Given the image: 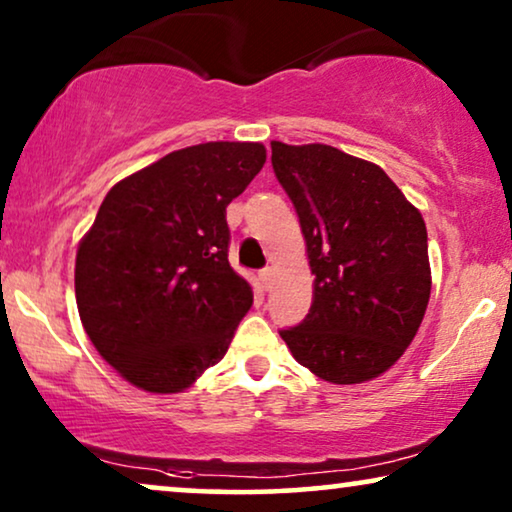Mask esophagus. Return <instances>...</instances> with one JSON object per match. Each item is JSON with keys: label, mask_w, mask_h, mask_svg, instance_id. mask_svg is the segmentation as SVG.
Here are the masks:
<instances>
[{"label": "esophagus", "mask_w": 512, "mask_h": 512, "mask_svg": "<svg viewBox=\"0 0 512 512\" xmlns=\"http://www.w3.org/2000/svg\"><path fill=\"white\" fill-rule=\"evenodd\" d=\"M261 282H263L265 289H270L272 282H275V268H265V270H261Z\"/></svg>", "instance_id": "34e87169"}]
</instances>
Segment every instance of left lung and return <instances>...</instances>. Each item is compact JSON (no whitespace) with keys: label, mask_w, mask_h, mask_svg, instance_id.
<instances>
[{"label":"left lung","mask_w":512,"mask_h":512,"mask_svg":"<svg viewBox=\"0 0 512 512\" xmlns=\"http://www.w3.org/2000/svg\"><path fill=\"white\" fill-rule=\"evenodd\" d=\"M270 146L314 275L310 314L279 335L321 380H375L410 347L429 305L422 214L380 165L328 144Z\"/></svg>","instance_id":"1"}]
</instances>
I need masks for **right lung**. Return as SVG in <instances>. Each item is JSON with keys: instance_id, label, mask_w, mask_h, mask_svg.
<instances>
[{"instance_id": "add662e5", "label": "right lung", "mask_w": 512, "mask_h": 512, "mask_svg": "<svg viewBox=\"0 0 512 512\" xmlns=\"http://www.w3.org/2000/svg\"><path fill=\"white\" fill-rule=\"evenodd\" d=\"M265 163L258 142H207L118 181L76 251L81 324L116 373L177 394L228 352L254 303L230 268L226 207Z\"/></svg>"}]
</instances>
